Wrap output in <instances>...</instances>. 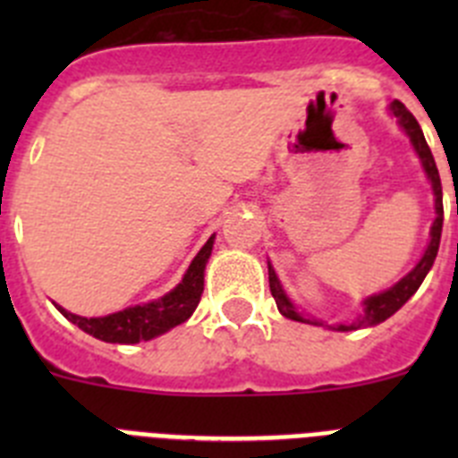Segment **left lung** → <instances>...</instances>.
I'll return each mask as SVG.
<instances>
[{
	"mask_svg": "<svg viewBox=\"0 0 458 458\" xmlns=\"http://www.w3.org/2000/svg\"><path fill=\"white\" fill-rule=\"evenodd\" d=\"M390 112L396 116L399 125L403 128L408 137H411L412 148L418 151L420 160H422V167L427 172V179L431 181V188H434V197H436V220L431 225V241H428L427 252L422 254V259L418 261V266L411 270L403 279H399L394 286H390L383 293L369 295L362 305H365V311L360 314L358 321H353L351 326H337V330H358V327H367V326H376V323H383L386 318H390L396 310H402L403 305L408 302L415 291L420 289V284L424 282L427 273L431 270L436 261V254H438V245H440V233H443V188H440V174L438 167H436V160L431 156V148H428L427 140H424V132L420 128V123L415 121V116L411 114L406 109V105L394 100L390 105ZM268 282H270V293H273L275 302H277V310L282 317L291 318V321H301V323H311V326H323L321 321L317 318H305L301 311L295 310L293 302L289 301V295L284 293L282 284H279L277 275H275L273 266L268 264Z\"/></svg>",
	"mask_w": 458,
	"mask_h": 458,
	"instance_id": "left-lung-1",
	"label": "left lung"
}]
</instances>
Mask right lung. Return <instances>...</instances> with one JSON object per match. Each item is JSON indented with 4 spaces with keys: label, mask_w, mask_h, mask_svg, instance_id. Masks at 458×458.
Wrapping results in <instances>:
<instances>
[{
    "label": "right lung",
    "mask_w": 458,
    "mask_h": 458,
    "mask_svg": "<svg viewBox=\"0 0 458 458\" xmlns=\"http://www.w3.org/2000/svg\"><path fill=\"white\" fill-rule=\"evenodd\" d=\"M213 238L216 236H210L204 248L199 250V254L192 259V264H190L188 273L181 279V284L169 291L167 295H163V298H157V301L147 302V305L128 307L123 311L98 318L78 317V314H71V311H66L59 305H56V310L62 311L68 321L75 323L80 330L93 335L100 342H148V339L157 337V335L167 333L172 327L188 321L192 317V311L197 310L201 293H204V270L206 264H208L210 250H213Z\"/></svg>",
    "instance_id": "1"
}]
</instances>
